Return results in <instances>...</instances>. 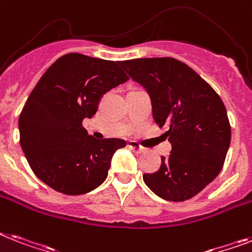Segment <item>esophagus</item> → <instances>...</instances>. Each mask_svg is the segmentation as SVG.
I'll return each instance as SVG.
<instances>
[{
    "instance_id": "obj_1",
    "label": "esophagus",
    "mask_w": 252,
    "mask_h": 252,
    "mask_svg": "<svg viewBox=\"0 0 252 252\" xmlns=\"http://www.w3.org/2000/svg\"><path fill=\"white\" fill-rule=\"evenodd\" d=\"M128 147H129L130 150L134 151V153H137V154H141V153H144L145 151L144 147L140 146L137 142H133V141H129V142H128Z\"/></svg>"
}]
</instances>
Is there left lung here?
I'll return each instance as SVG.
<instances>
[{"label": "left lung", "mask_w": 252, "mask_h": 252, "mask_svg": "<svg viewBox=\"0 0 252 252\" xmlns=\"http://www.w3.org/2000/svg\"><path fill=\"white\" fill-rule=\"evenodd\" d=\"M122 68L146 89L153 116L165 126L172 145L160 168L144 181L158 197L172 202L193 198L222 168L230 145V124L219 94L194 69L175 58L123 61Z\"/></svg>", "instance_id": "1"}]
</instances>
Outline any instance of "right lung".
Instances as JSON below:
<instances>
[{"mask_svg":"<svg viewBox=\"0 0 252 252\" xmlns=\"http://www.w3.org/2000/svg\"><path fill=\"white\" fill-rule=\"evenodd\" d=\"M119 62L69 53L57 59L31 92L19 116L20 146L38 179L67 195L98 188L119 138L97 140L83 126L97 112L102 95L126 83Z\"/></svg>","mask_w":252,"mask_h":252,"instance_id":"add662e5","label":"right lung"}]
</instances>
